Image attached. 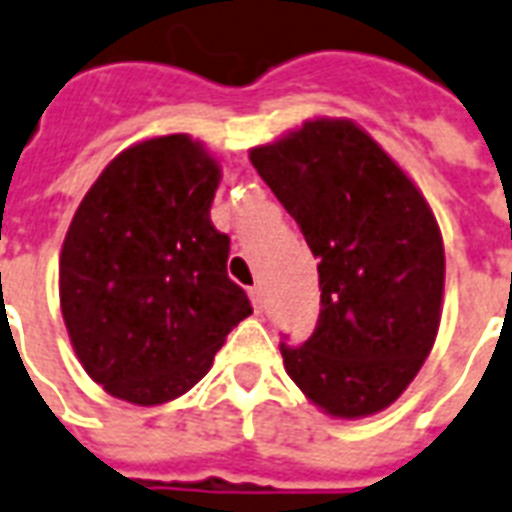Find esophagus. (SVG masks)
Segmentation results:
<instances>
[{
	"instance_id": "34e87169",
	"label": "esophagus",
	"mask_w": 512,
	"mask_h": 512,
	"mask_svg": "<svg viewBox=\"0 0 512 512\" xmlns=\"http://www.w3.org/2000/svg\"><path fill=\"white\" fill-rule=\"evenodd\" d=\"M248 294H251L253 307H256V310H261V307H264V288L256 283V286H251V291H248Z\"/></svg>"
}]
</instances>
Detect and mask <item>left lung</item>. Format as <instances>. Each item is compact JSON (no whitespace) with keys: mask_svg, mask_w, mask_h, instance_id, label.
<instances>
[{"mask_svg":"<svg viewBox=\"0 0 512 512\" xmlns=\"http://www.w3.org/2000/svg\"><path fill=\"white\" fill-rule=\"evenodd\" d=\"M251 164L318 259L321 313L280 343L288 378L334 418L397 402L440 329L445 251L432 207L378 142L345 118H313Z\"/></svg>","mask_w":512,"mask_h":512,"instance_id":"obj_1","label":"left lung"}]
</instances>
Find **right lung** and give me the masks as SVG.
I'll return each mask as SVG.
<instances>
[{"mask_svg": "<svg viewBox=\"0 0 512 512\" xmlns=\"http://www.w3.org/2000/svg\"><path fill=\"white\" fill-rule=\"evenodd\" d=\"M218 161L188 134L137 142L88 188L59 259L61 315L83 370L132 405H164L205 378L253 313L210 221Z\"/></svg>", "mask_w": 512, "mask_h": 512, "instance_id": "obj_1", "label": "right lung"}]
</instances>
